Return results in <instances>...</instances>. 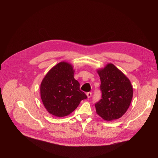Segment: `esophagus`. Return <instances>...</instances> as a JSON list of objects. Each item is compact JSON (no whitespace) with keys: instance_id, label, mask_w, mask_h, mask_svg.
<instances>
[{"instance_id":"esophagus-1","label":"esophagus","mask_w":158,"mask_h":158,"mask_svg":"<svg viewBox=\"0 0 158 158\" xmlns=\"http://www.w3.org/2000/svg\"><path fill=\"white\" fill-rule=\"evenodd\" d=\"M86 95H87V96L88 98H90L91 97V96H92V93H91V92L87 93L86 94Z\"/></svg>"}]
</instances>
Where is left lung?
I'll return each instance as SVG.
<instances>
[{
  "label": "left lung",
  "instance_id": "left-lung-1",
  "mask_svg": "<svg viewBox=\"0 0 158 158\" xmlns=\"http://www.w3.org/2000/svg\"><path fill=\"white\" fill-rule=\"evenodd\" d=\"M101 79L102 99L95 104L96 113L110 121L121 118L128 109L133 96L129 79L111 63L97 70Z\"/></svg>",
  "mask_w": 158,
  "mask_h": 158
}]
</instances>
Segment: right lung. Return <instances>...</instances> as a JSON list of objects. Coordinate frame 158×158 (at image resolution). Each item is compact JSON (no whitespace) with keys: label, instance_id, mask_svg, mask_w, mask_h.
Returning <instances> with one entry per match:
<instances>
[{"label":"right lung","instance_id":"obj_1","mask_svg":"<svg viewBox=\"0 0 158 158\" xmlns=\"http://www.w3.org/2000/svg\"><path fill=\"white\" fill-rule=\"evenodd\" d=\"M73 65L60 62L54 65L40 84V98L48 112L56 117L69 115L81 101L87 98L74 77Z\"/></svg>","mask_w":158,"mask_h":158}]
</instances>
